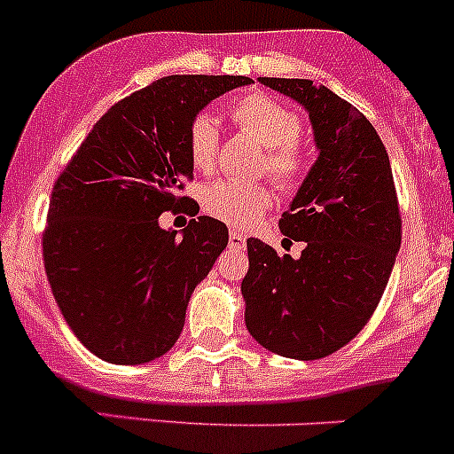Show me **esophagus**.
Instances as JSON below:
<instances>
[{"label":"esophagus","instance_id":"1","mask_svg":"<svg viewBox=\"0 0 454 454\" xmlns=\"http://www.w3.org/2000/svg\"><path fill=\"white\" fill-rule=\"evenodd\" d=\"M245 247V236L239 231H231L230 234V249H243Z\"/></svg>","mask_w":454,"mask_h":454}]
</instances>
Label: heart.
<instances>
[{"mask_svg":"<svg viewBox=\"0 0 454 454\" xmlns=\"http://www.w3.org/2000/svg\"><path fill=\"white\" fill-rule=\"evenodd\" d=\"M236 126L265 148L263 170L284 189L303 177V153L297 144L301 119L268 94H245L230 107ZM189 157L198 170H211L218 157V126L214 116L200 114L189 126ZM272 205V193L261 184L218 180L207 186L205 209L234 227H247Z\"/></svg>","mask_w":454,"mask_h":454,"instance_id":"obj_1","label":"heart"}]
</instances>
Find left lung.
I'll return each instance as SVG.
<instances>
[{
    "label": "left lung",
    "mask_w": 454,
    "mask_h": 454,
    "mask_svg": "<svg viewBox=\"0 0 454 454\" xmlns=\"http://www.w3.org/2000/svg\"><path fill=\"white\" fill-rule=\"evenodd\" d=\"M309 112L317 160L278 227L299 259L247 239L240 293L249 335L277 356L319 360L351 342L376 310L401 249L392 164L360 110L306 78H259Z\"/></svg>",
    "instance_id": "8db88e82"
}]
</instances>
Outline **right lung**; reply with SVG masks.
I'll return each instance as SVG.
<instances>
[{
	"label": "right lung",
	"mask_w": 454,
	"mask_h": 454,
	"mask_svg": "<svg viewBox=\"0 0 454 454\" xmlns=\"http://www.w3.org/2000/svg\"><path fill=\"white\" fill-rule=\"evenodd\" d=\"M245 76H166L135 91L91 128L58 177L43 239L44 270L62 317L91 353L144 364L180 338L195 286L230 231L209 215L182 234L160 227L193 177L189 126Z\"/></svg>",
	"instance_id": "1"
}]
</instances>
